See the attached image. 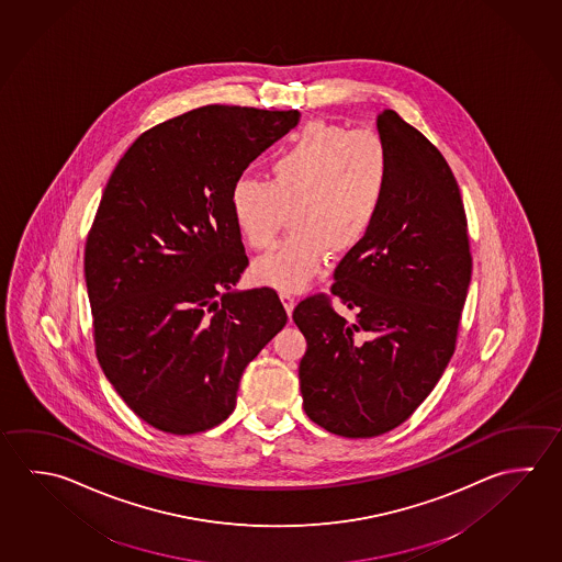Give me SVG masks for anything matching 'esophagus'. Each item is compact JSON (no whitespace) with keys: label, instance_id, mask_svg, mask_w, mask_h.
<instances>
[{"label":"esophagus","instance_id":"1","mask_svg":"<svg viewBox=\"0 0 562 562\" xmlns=\"http://www.w3.org/2000/svg\"><path fill=\"white\" fill-rule=\"evenodd\" d=\"M280 300H282V304H284L288 315H292V310H294L295 305L294 295L290 294V292H280Z\"/></svg>","mask_w":562,"mask_h":562}]
</instances>
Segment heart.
Here are the masks:
<instances>
[{
  "label": "heart",
  "instance_id": "b5f03b06",
  "mask_svg": "<svg viewBox=\"0 0 562 562\" xmlns=\"http://www.w3.org/2000/svg\"><path fill=\"white\" fill-rule=\"evenodd\" d=\"M393 181V158L373 132L307 122L272 159L267 179L238 176L228 207L238 235L255 250L277 240L290 213L292 233L258 258L260 284L300 290L324 267L363 243Z\"/></svg>",
  "mask_w": 562,
  "mask_h": 562
}]
</instances>
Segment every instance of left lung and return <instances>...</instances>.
Masks as SVG:
<instances>
[{
    "label": "left lung",
    "mask_w": 562,
    "mask_h": 562,
    "mask_svg": "<svg viewBox=\"0 0 562 562\" xmlns=\"http://www.w3.org/2000/svg\"><path fill=\"white\" fill-rule=\"evenodd\" d=\"M393 181L371 233L335 268L331 294L295 305L307 349L304 411L327 432H391L432 393L458 341L472 252L468 218L440 149L394 110L376 119ZM353 308L347 323L330 300Z\"/></svg>",
    "instance_id": "left-lung-1"
}]
</instances>
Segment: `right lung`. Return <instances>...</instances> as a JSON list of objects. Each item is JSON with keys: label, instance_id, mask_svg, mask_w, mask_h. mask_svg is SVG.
Wrapping results in <instances>:
<instances>
[{"label": "right lung", "instance_id": "add662e5", "mask_svg": "<svg viewBox=\"0 0 562 562\" xmlns=\"http://www.w3.org/2000/svg\"><path fill=\"white\" fill-rule=\"evenodd\" d=\"M297 110L211 104L139 136L112 171L85 247L94 351L161 432L228 418L243 371L288 322L272 288L233 292L248 257L231 183Z\"/></svg>", "mask_w": 562, "mask_h": 562}]
</instances>
